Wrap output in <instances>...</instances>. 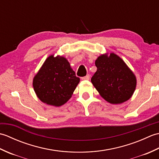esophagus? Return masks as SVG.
Returning <instances> with one entry per match:
<instances>
[{"label": "esophagus", "instance_id": "34e87169", "mask_svg": "<svg viewBox=\"0 0 159 159\" xmlns=\"http://www.w3.org/2000/svg\"><path fill=\"white\" fill-rule=\"evenodd\" d=\"M89 78H90V76H89V75L88 74V75H87V76H85L83 77V78H82V80H89Z\"/></svg>", "mask_w": 159, "mask_h": 159}]
</instances>
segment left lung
<instances>
[{
	"mask_svg": "<svg viewBox=\"0 0 159 159\" xmlns=\"http://www.w3.org/2000/svg\"><path fill=\"white\" fill-rule=\"evenodd\" d=\"M97 71L91 81L101 97L113 104L129 100L136 89L134 74L122 59L113 52L100 55L95 61Z\"/></svg>",
	"mask_w": 159,
	"mask_h": 159,
	"instance_id": "8db88e82",
	"label": "left lung"
}]
</instances>
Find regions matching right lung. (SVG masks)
Returning a JSON list of instances; mask_svg holds the SVG:
<instances>
[{
    "mask_svg": "<svg viewBox=\"0 0 159 159\" xmlns=\"http://www.w3.org/2000/svg\"><path fill=\"white\" fill-rule=\"evenodd\" d=\"M80 79L66 58L52 55L47 58L33 79V86L42 102L54 107L66 103L75 90Z\"/></svg>",
    "mask_w": 159,
    "mask_h": 159,
    "instance_id": "1",
    "label": "right lung"
}]
</instances>
